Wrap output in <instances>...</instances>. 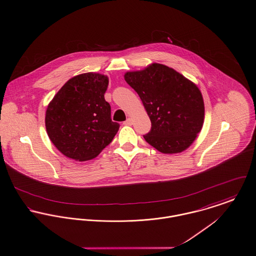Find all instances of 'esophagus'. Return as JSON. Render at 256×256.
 Instances as JSON below:
<instances>
[{"label": "esophagus", "instance_id": "obj_1", "mask_svg": "<svg viewBox=\"0 0 256 256\" xmlns=\"http://www.w3.org/2000/svg\"><path fill=\"white\" fill-rule=\"evenodd\" d=\"M125 125H132L133 124V120L132 118H127V120L124 122Z\"/></svg>", "mask_w": 256, "mask_h": 256}]
</instances>
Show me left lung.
Masks as SVG:
<instances>
[{"label":"left lung","instance_id":"left-lung-1","mask_svg":"<svg viewBox=\"0 0 256 256\" xmlns=\"http://www.w3.org/2000/svg\"><path fill=\"white\" fill-rule=\"evenodd\" d=\"M125 81L137 92L150 119L146 142L162 154L186 150L200 132L204 120L202 94L194 83L160 64L129 71Z\"/></svg>","mask_w":256,"mask_h":256}]
</instances>
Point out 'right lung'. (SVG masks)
Instances as JSON below:
<instances>
[{"label":"right lung","mask_w":256,"mask_h":256,"mask_svg":"<svg viewBox=\"0 0 256 256\" xmlns=\"http://www.w3.org/2000/svg\"><path fill=\"white\" fill-rule=\"evenodd\" d=\"M108 78L98 73L72 77L48 106L46 133L54 146L77 162L94 158L108 146L119 129L104 100Z\"/></svg>","instance_id":"add662e5"}]
</instances>
